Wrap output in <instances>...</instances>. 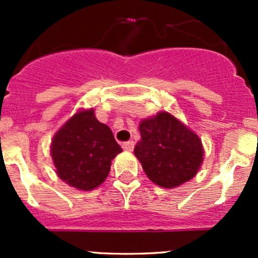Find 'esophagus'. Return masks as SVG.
Segmentation results:
<instances>
[{"label": "esophagus", "instance_id": "obj_1", "mask_svg": "<svg viewBox=\"0 0 258 258\" xmlns=\"http://www.w3.org/2000/svg\"><path fill=\"white\" fill-rule=\"evenodd\" d=\"M134 147H135L134 141H127L122 144V148H123L124 151H128V152H131V151L134 150Z\"/></svg>", "mask_w": 258, "mask_h": 258}]
</instances>
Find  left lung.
<instances>
[{"label":"left lung","instance_id":"left-lung-1","mask_svg":"<svg viewBox=\"0 0 258 258\" xmlns=\"http://www.w3.org/2000/svg\"><path fill=\"white\" fill-rule=\"evenodd\" d=\"M140 134L135 156L153 183L175 188L199 172L205 153L201 140L175 116L163 111L142 119Z\"/></svg>","mask_w":258,"mask_h":258}]
</instances>
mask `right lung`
I'll return each instance as SVG.
<instances>
[{
	"label": "right lung",
	"instance_id": "1",
	"mask_svg": "<svg viewBox=\"0 0 258 258\" xmlns=\"http://www.w3.org/2000/svg\"><path fill=\"white\" fill-rule=\"evenodd\" d=\"M121 146L112 131L101 123L93 108L80 110L54 134L51 156L62 181L82 191L100 186L111 170Z\"/></svg>",
	"mask_w": 258,
	"mask_h": 258
}]
</instances>
